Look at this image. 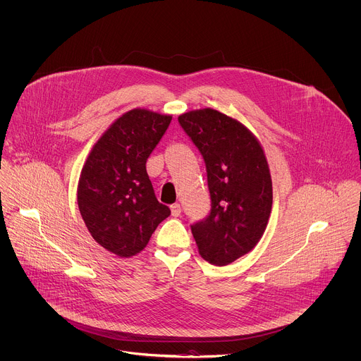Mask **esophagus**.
Masks as SVG:
<instances>
[{
  "label": "esophagus",
  "instance_id": "obj_1",
  "mask_svg": "<svg viewBox=\"0 0 361 361\" xmlns=\"http://www.w3.org/2000/svg\"><path fill=\"white\" fill-rule=\"evenodd\" d=\"M170 209H171V215L173 216H180V214H181V207H180V204H173L171 207H170Z\"/></svg>",
  "mask_w": 361,
  "mask_h": 361
}]
</instances>
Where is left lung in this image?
<instances>
[{"label":"left lung","instance_id":"obj_1","mask_svg":"<svg viewBox=\"0 0 361 361\" xmlns=\"http://www.w3.org/2000/svg\"><path fill=\"white\" fill-rule=\"evenodd\" d=\"M207 167L211 211L191 225L201 257L226 266L262 239L273 205L264 152L253 133L228 115L205 108L178 116Z\"/></svg>","mask_w":361,"mask_h":361}]
</instances>
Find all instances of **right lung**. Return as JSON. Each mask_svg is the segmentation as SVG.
<instances>
[{"label":"right lung","instance_id":"obj_1","mask_svg":"<svg viewBox=\"0 0 361 361\" xmlns=\"http://www.w3.org/2000/svg\"><path fill=\"white\" fill-rule=\"evenodd\" d=\"M171 122L170 115L132 109L94 145L81 170L77 202L82 221L108 252H142L170 208L154 195L146 161Z\"/></svg>","mask_w":361,"mask_h":361}]
</instances>
